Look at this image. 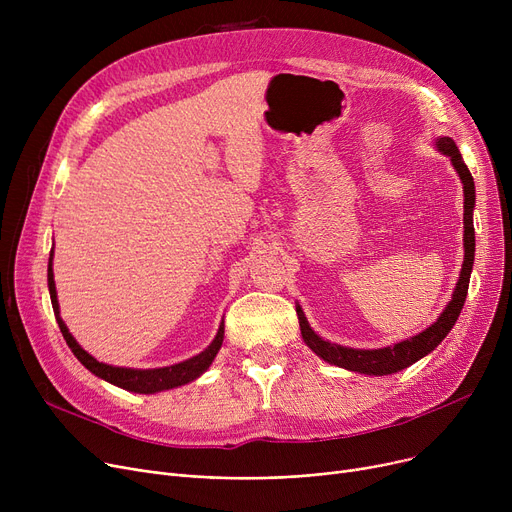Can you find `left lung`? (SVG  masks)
Instances as JSON below:
<instances>
[{
    "label": "left lung",
    "mask_w": 512,
    "mask_h": 512,
    "mask_svg": "<svg viewBox=\"0 0 512 512\" xmlns=\"http://www.w3.org/2000/svg\"><path fill=\"white\" fill-rule=\"evenodd\" d=\"M436 149L450 157V164L459 174L461 182H463V195H465V213H463V247H465V259H463V267L459 274V282L454 286L452 297L448 301V305L444 307V311L438 315V319L434 321L432 326L425 328L423 332L400 340L396 344L390 346H382V348H351V346H342L330 340L321 338L311 326L305 317L303 307L297 303V315H299V326H301V334L305 344L311 348V351L324 359L330 365L355 371V373H365V375H390V373H398L402 369H407L409 365L417 363L419 359L427 357L434 348L448 336V332L452 330V326L456 324V319L461 315V309L465 305L467 299V290H469V278H471V270H473V259H475V228H473V209H475V182L473 176L469 172V168L465 166L463 155L459 151V147L454 145V141L450 137H438L436 139Z\"/></svg>",
    "instance_id": "8db88e82"
}]
</instances>
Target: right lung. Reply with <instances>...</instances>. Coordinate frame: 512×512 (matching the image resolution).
<instances>
[{
	"label": "right lung",
	"mask_w": 512,
	"mask_h": 512,
	"mask_svg": "<svg viewBox=\"0 0 512 512\" xmlns=\"http://www.w3.org/2000/svg\"><path fill=\"white\" fill-rule=\"evenodd\" d=\"M47 286H49V297L53 305V313H56V321L60 326V332L70 346V351L74 357L83 363L93 375L97 378L110 382L122 390L128 392H137V394H157L164 390H172L184 384H191L197 378L211 367L215 355L222 348L224 342V319L218 328V334L211 340V344L201 351L199 355L168 365V367H155V369H134V367H116V365H107L97 361L93 355H89L83 346L76 342V338L70 334L68 326L64 324V319L60 317V303H58V292H56V282H53V249L49 253V263H47Z\"/></svg>",
	"instance_id": "right-lung-1"
}]
</instances>
